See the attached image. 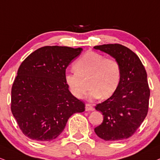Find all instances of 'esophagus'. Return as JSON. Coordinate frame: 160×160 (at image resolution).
Returning a JSON list of instances; mask_svg holds the SVG:
<instances>
[{
  "label": "esophagus",
  "instance_id": "obj_1",
  "mask_svg": "<svg viewBox=\"0 0 160 160\" xmlns=\"http://www.w3.org/2000/svg\"><path fill=\"white\" fill-rule=\"evenodd\" d=\"M85 109H86V111H93L94 110L93 106L89 104V103H86Z\"/></svg>",
  "mask_w": 160,
  "mask_h": 160
}]
</instances>
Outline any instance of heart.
I'll list each match as a JSON object with an SVG mask.
<instances>
[{
    "label": "heart",
    "mask_w": 160,
    "mask_h": 160,
    "mask_svg": "<svg viewBox=\"0 0 160 160\" xmlns=\"http://www.w3.org/2000/svg\"><path fill=\"white\" fill-rule=\"evenodd\" d=\"M74 73L65 75V82L76 98L82 99L91 87L90 96L107 98L118 89L122 79L120 62L113 57L90 51L73 65Z\"/></svg>",
    "instance_id": "1"
}]
</instances>
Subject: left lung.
Wrapping results in <instances>:
<instances>
[{"mask_svg": "<svg viewBox=\"0 0 160 160\" xmlns=\"http://www.w3.org/2000/svg\"><path fill=\"white\" fill-rule=\"evenodd\" d=\"M94 48L112 56L122 67L117 91L96 105L95 109L102 112L103 121L95 132L105 141L126 139L133 135L148 114L150 88L147 73L138 56L124 45L108 44Z\"/></svg>", "mask_w": 160, "mask_h": 160, "instance_id": "left-lung-1", "label": "left lung"}]
</instances>
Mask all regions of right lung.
Masks as SVG:
<instances>
[{"label":"right lung","mask_w":160,"mask_h":160,"mask_svg":"<svg viewBox=\"0 0 160 160\" xmlns=\"http://www.w3.org/2000/svg\"><path fill=\"white\" fill-rule=\"evenodd\" d=\"M81 48L45 46L19 66L11 91V111L23 133L49 142L64 130L68 118L85 110V103L69 91L65 69Z\"/></svg>","instance_id":"1"}]
</instances>
